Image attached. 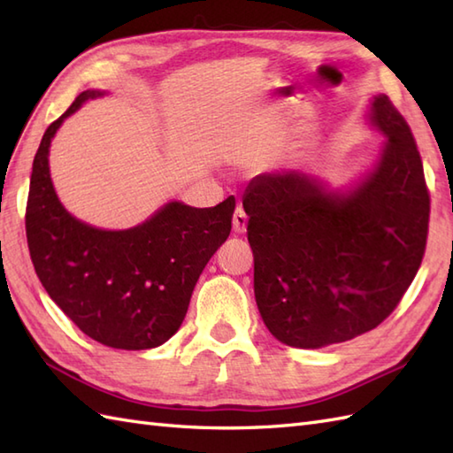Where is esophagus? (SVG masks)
Returning <instances> with one entry per match:
<instances>
[{"label":"esophagus","mask_w":453,"mask_h":453,"mask_svg":"<svg viewBox=\"0 0 453 453\" xmlns=\"http://www.w3.org/2000/svg\"><path fill=\"white\" fill-rule=\"evenodd\" d=\"M245 229H247V214L242 208H237L235 214H234V232L235 234H245Z\"/></svg>","instance_id":"obj_1"}]
</instances>
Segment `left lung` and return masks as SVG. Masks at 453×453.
<instances>
[{
    "mask_svg": "<svg viewBox=\"0 0 453 453\" xmlns=\"http://www.w3.org/2000/svg\"><path fill=\"white\" fill-rule=\"evenodd\" d=\"M364 120L383 142L350 185L282 169L245 188L258 313L274 339L294 349L375 329L425 255L430 198L415 138L383 93L370 99Z\"/></svg>",
    "mask_w": 453,
    "mask_h": 453,
    "instance_id": "obj_1",
    "label": "left lung"
}]
</instances>
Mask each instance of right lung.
Masks as SVG:
<instances>
[{
    "mask_svg": "<svg viewBox=\"0 0 453 453\" xmlns=\"http://www.w3.org/2000/svg\"><path fill=\"white\" fill-rule=\"evenodd\" d=\"M104 95L83 91L44 132L33 161L27 242L38 280L85 334L111 349L148 350L179 331L202 271L232 232L235 198L214 208L171 200L128 229L72 216L56 195L48 156L64 120Z\"/></svg>",
    "mask_w": 453,
    "mask_h": 453,
    "instance_id": "obj_1",
    "label": "right lung"
}]
</instances>
